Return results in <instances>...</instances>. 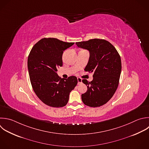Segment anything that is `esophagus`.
<instances>
[{
    "label": "esophagus",
    "mask_w": 149,
    "mask_h": 149,
    "mask_svg": "<svg viewBox=\"0 0 149 149\" xmlns=\"http://www.w3.org/2000/svg\"><path fill=\"white\" fill-rule=\"evenodd\" d=\"M77 81H78V84H80L82 83V79L80 77H78L77 78Z\"/></svg>",
    "instance_id": "34e87169"
}]
</instances>
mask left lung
Returning a JSON list of instances; mask_svg holds the SVG:
<instances>
[{"instance_id": "left-lung-1", "label": "left lung", "mask_w": 149, "mask_h": 149, "mask_svg": "<svg viewBox=\"0 0 149 149\" xmlns=\"http://www.w3.org/2000/svg\"><path fill=\"white\" fill-rule=\"evenodd\" d=\"M76 44L89 51V61L84 70L93 73L91 81L82 80L87 87V91L81 94L82 101L90 107L102 106L112 97L118 88L122 68L120 56L115 48L103 39L94 38Z\"/></svg>"}]
</instances>
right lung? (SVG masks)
<instances>
[{"label":"right lung","instance_id":"add662e5","mask_svg":"<svg viewBox=\"0 0 149 149\" xmlns=\"http://www.w3.org/2000/svg\"><path fill=\"white\" fill-rule=\"evenodd\" d=\"M74 44L44 38L33 46L29 54L27 66L33 89L40 100L49 107L65 106L70 93L77 84L76 76L62 79L56 73L63 65V51Z\"/></svg>","mask_w":149,"mask_h":149}]
</instances>
